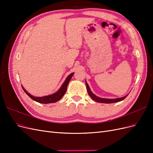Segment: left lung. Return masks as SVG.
<instances>
[{
    "instance_id": "1",
    "label": "left lung",
    "mask_w": 153,
    "mask_h": 153,
    "mask_svg": "<svg viewBox=\"0 0 153 153\" xmlns=\"http://www.w3.org/2000/svg\"><path fill=\"white\" fill-rule=\"evenodd\" d=\"M85 84H86V87H87V92L89 94V96L94 101H96L98 103H117L121 101L122 100H123L128 95L127 94L126 96H125L124 97H122V98H114V99H107V98H100V97L96 96L93 92H92L91 89L90 87L88 85V84L87 83V82L85 81Z\"/></svg>"
}]
</instances>
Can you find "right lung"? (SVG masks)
<instances>
[{"label":"right lung","mask_w":153,"mask_h":153,"mask_svg":"<svg viewBox=\"0 0 153 153\" xmlns=\"http://www.w3.org/2000/svg\"><path fill=\"white\" fill-rule=\"evenodd\" d=\"M73 74H74V73H72L70 74V75H68V76L66 78L65 81L64 82L62 85H61V88H60V89L56 92H55V93L52 94L48 95V96H44L42 97L34 96L31 95L30 93H29V92L24 89V87L22 85V87L23 88V89H24V91H25V93L28 95L32 100H33L34 101H36V102H38L40 103H44V104L55 103V102H57V101H58L59 100H61L63 97V96L64 95V94L66 93L68 85L69 84V81H70L71 78H72Z\"/></svg>","instance_id":"1"}]
</instances>
